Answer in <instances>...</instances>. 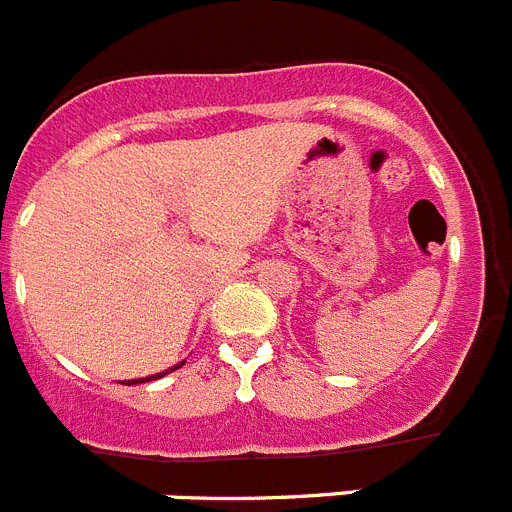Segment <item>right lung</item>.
Instances as JSON below:
<instances>
[{"label": "right lung", "instance_id": "add662e5", "mask_svg": "<svg viewBox=\"0 0 512 512\" xmlns=\"http://www.w3.org/2000/svg\"><path fill=\"white\" fill-rule=\"evenodd\" d=\"M182 364H184V361H182ZM182 364H176V366H174V369H179V366H182ZM174 369H171V372H174ZM164 374H169V372L153 374V377H146V379H133V382H130V384H138V382H151V379H158V377H164Z\"/></svg>", "mask_w": 512, "mask_h": 512}]
</instances>
